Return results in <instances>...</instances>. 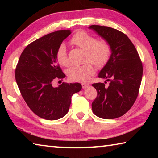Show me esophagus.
<instances>
[{
  "label": "esophagus",
  "mask_w": 158,
  "mask_h": 158,
  "mask_svg": "<svg viewBox=\"0 0 158 158\" xmlns=\"http://www.w3.org/2000/svg\"><path fill=\"white\" fill-rule=\"evenodd\" d=\"M89 84L88 83H82V87H83V88H86L88 87H89Z\"/></svg>",
  "instance_id": "1"
}]
</instances>
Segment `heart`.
Returning <instances> with one entry per match:
<instances>
[{"label":"heart","instance_id":"1","mask_svg":"<svg viewBox=\"0 0 158 158\" xmlns=\"http://www.w3.org/2000/svg\"><path fill=\"white\" fill-rule=\"evenodd\" d=\"M70 43L79 48L85 50L84 62L85 64L78 66H73L68 70V78L74 82L87 81L95 72L94 67L101 68L109 62L111 55V47L106 40H96L92 34L83 30H79L73 34ZM56 59L60 65L67 67L70 64L68 52L65 45L61 44L56 52Z\"/></svg>","mask_w":158,"mask_h":158}]
</instances>
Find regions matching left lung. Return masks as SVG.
Returning <instances> with one entry per match:
<instances>
[{
  "mask_svg": "<svg viewBox=\"0 0 158 158\" xmlns=\"http://www.w3.org/2000/svg\"><path fill=\"white\" fill-rule=\"evenodd\" d=\"M99 36L109 43L111 55L98 74L104 83H94L96 98L92 103L95 115L105 119L120 117L132 106L142 81V64L135 45L126 34L113 28L92 25ZM106 81H110L108 86Z\"/></svg>",
  "mask_w": 158,
  "mask_h": 158,
  "instance_id": "left-lung-1",
  "label": "left lung"
}]
</instances>
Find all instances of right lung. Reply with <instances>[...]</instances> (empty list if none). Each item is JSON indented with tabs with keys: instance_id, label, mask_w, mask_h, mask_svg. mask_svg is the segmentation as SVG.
Listing matches in <instances>:
<instances>
[{
	"instance_id": "right-lung-1",
	"label": "right lung",
	"mask_w": 158,
	"mask_h": 158,
	"mask_svg": "<svg viewBox=\"0 0 158 158\" xmlns=\"http://www.w3.org/2000/svg\"><path fill=\"white\" fill-rule=\"evenodd\" d=\"M70 34V30H59L34 41L22 52L16 65L15 77L21 96L30 109L44 119L65 116L71 97L82 89L78 83H62L57 88L52 85L55 79L65 77L56 52Z\"/></svg>"
}]
</instances>
